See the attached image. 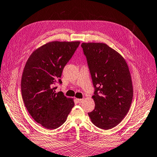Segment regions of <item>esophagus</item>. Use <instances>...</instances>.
Masks as SVG:
<instances>
[{
  "label": "esophagus",
  "instance_id": "obj_1",
  "mask_svg": "<svg viewBox=\"0 0 157 157\" xmlns=\"http://www.w3.org/2000/svg\"><path fill=\"white\" fill-rule=\"evenodd\" d=\"M83 101H84V99H77V101H78L79 103H81Z\"/></svg>",
  "mask_w": 157,
  "mask_h": 157
}]
</instances>
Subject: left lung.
<instances>
[{
    "instance_id": "obj_1",
    "label": "left lung",
    "mask_w": 157,
    "mask_h": 157,
    "mask_svg": "<svg viewBox=\"0 0 157 157\" xmlns=\"http://www.w3.org/2000/svg\"><path fill=\"white\" fill-rule=\"evenodd\" d=\"M95 91V107L88 113L93 123L110 129L127 115L133 99L131 73L124 58L103 43H82Z\"/></svg>"
}]
</instances>
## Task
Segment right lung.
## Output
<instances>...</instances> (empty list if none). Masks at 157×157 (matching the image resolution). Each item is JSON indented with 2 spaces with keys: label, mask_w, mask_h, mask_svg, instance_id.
I'll list each match as a JSON object with an SVG mask.
<instances>
[{
  "label": "right lung",
  "mask_w": 157,
  "mask_h": 157,
  "mask_svg": "<svg viewBox=\"0 0 157 157\" xmlns=\"http://www.w3.org/2000/svg\"><path fill=\"white\" fill-rule=\"evenodd\" d=\"M79 41H51L30 55L21 81L22 99L32 118L48 129H55L66 121L75 103L63 92L56 93V82L61 84L64 66L74 54Z\"/></svg>",
  "instance_id": "right-lung-1"
}]
</instances>
